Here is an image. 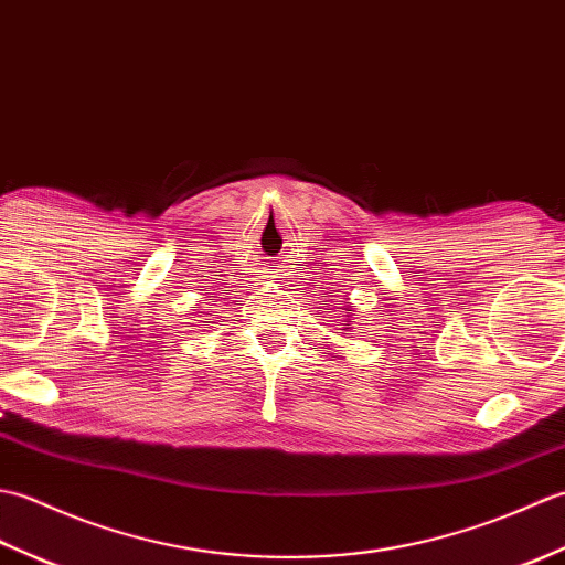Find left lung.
I'll use <instances>...</instances> for the list:
<instances>
[{
    "mask_svg": "<svg viewBox=\"0 0 565 565\" xmlns=\"http://www.w3.org/2000/svg\"><path fill=\"white\" fill-rule=\"evenodd\" d=\"M347 301H350V298H347ZM340 313H342V326H344L342 330L347 332V330H350L352 322H354V306L342 301V310H340Z\"/></svg>",
    "mask_w": 565,
    "mask_h": 565,
    "instance_id": "obj_1",
    "label": "left lung"
}]
</instances>
